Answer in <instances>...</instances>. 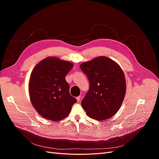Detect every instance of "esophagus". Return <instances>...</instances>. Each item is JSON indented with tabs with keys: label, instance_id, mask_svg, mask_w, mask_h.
<instances>
[{
	"label": "esophagus",
	"instance_id": "esophagus-1",
	"mask_svg": "<svg viewBox=\"0 0 159 159\" xmlns=\"http://www.w3.org/2000/svg\"><path fill=\"white\" fill-rule=\"evenodd\" d=\"M80 99H81L80 96H78V97H77V98H76V99H77V101H78V102H80Z\"/></svg>",
	"mask_w": 159,
	"mask_h": 159
}]
</instances>
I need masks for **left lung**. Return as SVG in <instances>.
<instances>
[{
	"label": "left lung",
	"mask_w": 159,
	"mask_h": 159,
	"mask_svg": "<svg viewBox=\"0 0 159 159\" xmlns=\"http://www.w3.org/2000/svg\"><path fill=\"white\" fill-rule=\"evenodd\" d=\"M80 68L89 81V90L81 102L86 114L98 121L111 118L121 107L126 93L122 68L106 56L83 62Z\"/></svg>",
	"instance_id": "1"
}]
</instances>
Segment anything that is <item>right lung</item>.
<instances>
[{"label":"right lung","instance_id":"1","mask_svg":"<svg viewBox=\"0 0 159 159\" xmlns=\"http://www.w3.org/2000/svg\"><path fill=\"white\" fill-rule=\"evenodd\" d=\"M73 66L70 61L51 56L38 62L32 71L28 83L30 99L43 118L59 121L68 116L77 102L70 94L65 78Z\"/></svg>","mask_w":159,"mask_h":159}]
</instances>
